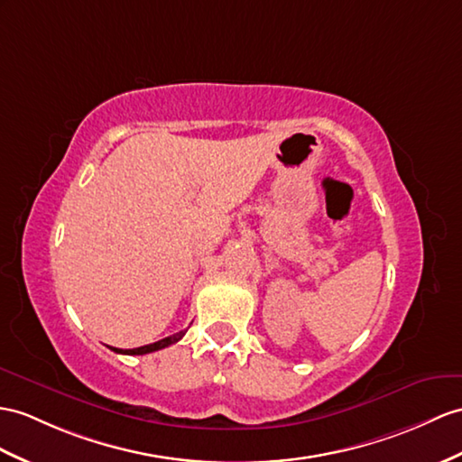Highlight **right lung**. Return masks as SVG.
<instances>
[{
  "label": "right lung",
  "instance_id": "1",
  "mask_svg": "<svg viewBox=\"0 0 462 462\" xmlns=\"http://www.w3.org/2000/svg\"><path fill=\"white\" fill-rule=\"evenodd\" d=\"M182 337H184V331H180V333H174L171 337H164V339L156 341V343H151V345L137 346V348H116V346H111V351L121 353V355H146V353H152V351H161V348H164V346H171V345H174V343H178L180 339H182Z\"/></svg>",
  "mask_w": 462,
  "mask_h": 462
}]
</instances>
